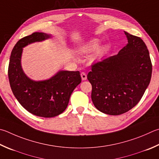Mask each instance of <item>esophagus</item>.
Wrapping results in <instances>:
<instances>
[{"instance_id":"34e87169","label":"esophagus","mask_w":159,"mask_h":159,"mask_svg":"<svg viewBox=\"0 0 159 159\" xmlns=\"http://www.w3.org/2000/svg\"><path fill=\"white\" fill-rule=\"evenodd\" d=\"M80 76H81L83 80H85L87 79V75H86L85 72H81V73H80Z\"/></svg>"}]
</instances>
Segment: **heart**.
<instances>
[{
	"label": "heart",
	"mask_w": 159,
	"mask_h": 159,
	"mask_svg": "<svg viewBox=\"0 0 159 159\" xmlns=\"http://www.w3.org/2000/svg\"><path fill=\"white\" fill-rule=\"evenodd\" d=\"M101 44V42L99 39H92L89 41L87 44H86L84 47H83L81 51L83 53H91V52H93L96 51L98 48L99 47ZM107 47H103L100 48L99 50H98L95 56L97 58H100V57H103L106 54V51H107Z\"/></svg>",
	"instance_id": "1"
}]
</instances>
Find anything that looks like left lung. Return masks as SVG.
I'll use <instances>...</instances> for the list:
<instances>
[{"label": "left lung", "mask_w": 159, "mask_h": 159, "mask_svg": "<svg viewBox=\"0 0 159 159\" xmlns=\"http://www.w3.org/2000/svg\"><path fill=\"white\" fill-rule=\"evenodd\" d=\"M128 44L116 56L92 65L91 98L103 113L119 115L140 102L150 83L152 65L143 40L125 32Z\"/></svg>", "instance_id": "8db88e82"}]
</instances>
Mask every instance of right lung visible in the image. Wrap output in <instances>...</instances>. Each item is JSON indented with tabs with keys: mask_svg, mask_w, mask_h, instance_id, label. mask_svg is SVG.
Masks as SVG:
<instances>
[{
	"mask_svg": "<svg viewBox=\"0 0 159 159\" xmlns=\"http://www.w3.org/2000/svg\"><path fill=\"white\" fill-rule=\"evenodd\" d=\"M50 37V34L37 32L19 39L11 51L8 67L14 97L28 112L43 117H53L64 112L72 92L81 82L79 71H59L51 79L39 81L25 75L21 65L23 48Z\"/></svg>",
	"mask_w": 159,
	"mask_h": 159,
	"instance_id": "1",
	"label": "right lung"
}]
</instances>
